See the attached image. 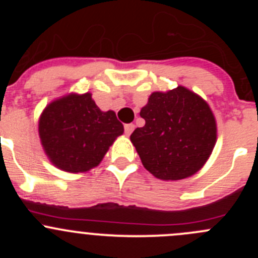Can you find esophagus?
Here are the masks:
<instances>
[{
	"instance_id": "esophagus-1",
	"label": "esophagus",
	"mask_w": 258,
	"mask_h": 258,
	"mask_svg": "<svg viewBox=\"0 0 258 258\" xmlns=\"http://www.w3.org/2000/svg\"><path fill=\"white\" fill-rule=\"evenodd\" d=\"M134 130H135V124L134 123L124 124V134L128 135V136L132 134V131H134Z\"/></svg>"
}]
</instances>
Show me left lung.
Instances as JSON below:
<instances>
[{
  "instance_id": "8db88e82",
  "label": "left lung",
  "mask_w": 258,
  "mask_h": 258,
  "mask_svg": "<svg viewBox=\"0 0 258 258\" xmlns=\"http://www.w3.org/2000/svg\"><path fill=\"white\" fill-rule=\"evenodd\" d=\"M140 116L144 127L131 135L142 165L161 179H182L196 173L216 144V121L209 105L178 86L153 92Z\"/></svg>"
}]
</instances>
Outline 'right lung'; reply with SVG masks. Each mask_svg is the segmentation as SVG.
Returning a JSON list of instances; mask_svg holds the SVG:
<instances>
[{"label":"right lung","instance_id":"1","mask_svg":"<svg viewBox=\"0 0 258 258\" xmlns=\"http://www.w3.org/2000/svg\"><path fill=\"white\" fill-rule=\"evenodd\" d=\"M40 139L56 167L85 172L103 158L123 124L113 111L102 112L91 93L70 95L49 103L40 118Z\"/></svg>","mask_w":258,"mask_h":258}]
</instances>
